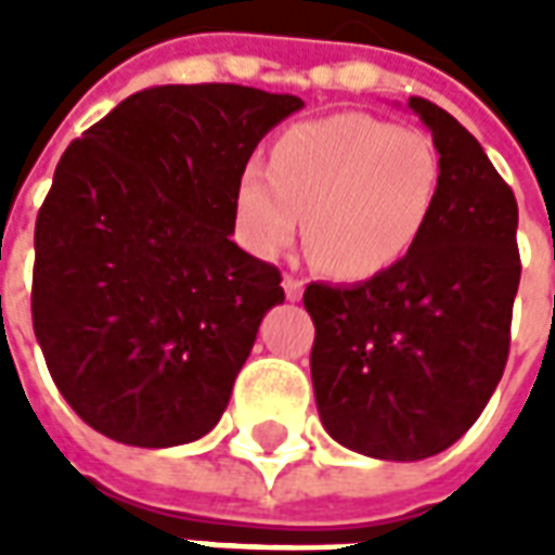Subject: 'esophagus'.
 I'll return each mask as SVG.
<instances>
[{"mask_svg":"<svg viewBox=\"0 0 555 555\" xmlns=\"http://www.w3.org/2000/svg\"><path fill=\"white\" fill-rule=\"evenodd\" d=\"M282 288H285V297H288V300H300V297H302V279L285 276V279H282Z\"/></svg>","mask_w":555,"mask_h":555,"instance_id":"obj_1","label":"esophagus"}]
</instances>
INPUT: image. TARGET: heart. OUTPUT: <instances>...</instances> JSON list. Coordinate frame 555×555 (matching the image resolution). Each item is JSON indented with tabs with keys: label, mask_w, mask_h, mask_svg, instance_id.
I'll use <instances>...</instances> for the list:
<instances>
[{
	"label": "heart",
	"mask_w": 555,
	"mask_h": 555,
	"mask_svg": "<svg viewBox=\"0 0 555 555\" xmlns=\"http://www.w3.org/2000/svg\"><path fill=\"white\" fill-rule=\"evenodd\" d=\"M440 175V154L416 127L365 113L324 115L288 127L270 147V166H243L237 229L253 253L276 258L309 217V253L330 276L372 279L416 249Z\"/></svg>",
	"instance_id": "heart-1"
}]
</instances>
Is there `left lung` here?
I'll return each instance as SVG.
<instances>
[{
	"label": "left lung",
	"mask_w": 555,
	"mask_h": 555,
	"mask_svg": "<svg viewBox=\"0 0 555 555\" xmlns=\"http://www.w3.org/2000/svg\"><path fill=\"white\" fill-rule=\"evenodd\" d=\"M408 106L442 166L422 241L365 282L302 294L326 434L380 461H422L473 428L505 372L520 285L512 186L446 109L425 98Z\"/></svg>",
	"instance_id": "8db88e82"
}]
</instances>
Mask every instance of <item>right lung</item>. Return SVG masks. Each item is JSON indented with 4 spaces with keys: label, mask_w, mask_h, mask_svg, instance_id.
Masks as SVG:
<instances>
[{
    "label": "right lung",
    "mask_w": 555,
    "mask_h": 555,
    "mask_svg": "<svg viewBox=\"0 0 555 555\" xmlns=\"http://www.w3.org/2000/svg\"><path fill=\"white\" fill-rule=\"evenodd\" d=\"M294 94L157 86L70 142L35 222L31 324L86 425L139 449L183 446L229 408L273 306V264L243 253L234 190Z\"/></svg>",
    "instance_id": "add662e5"
}]
</instances>
